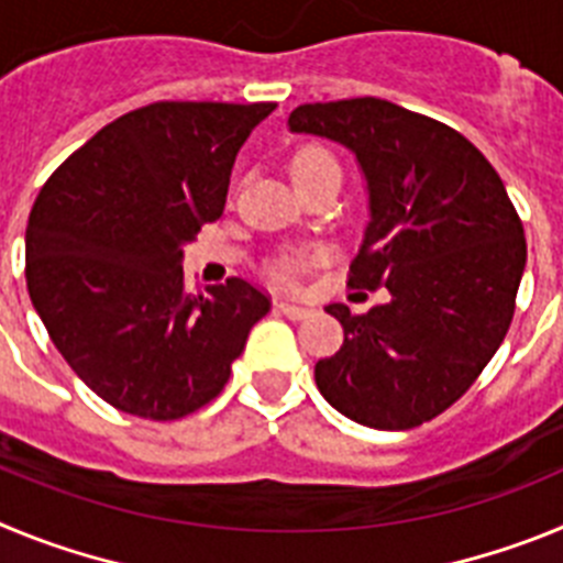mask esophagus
Segmentation results:
<instances>
[{
	"label": "esophagus",
	"mask_w": 563,
	"mask_h": 563,
	"mask_svg": "<svg viewBox=\"0 0 563 563\" xmlns=\"http://www.w3.org/2000/svg\"><path fill=\"white\" fill-rule=\"evenodd\" d=\"M276 310L282 312V316L292 318V321H298V318H307V316H310V310H307V307H301V305H292V301H278V305H276Z\"/></svg>",
	"instance_id": "obj_1"
}]
</instances>
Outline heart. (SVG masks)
Masks as SVG:
<instances>
[{"label": "heart", "mask_w": 563, "mask_h": 563, "mask_svg": "<svg viewBox=\"0 0 563 563\" xmlns=\"http://www.w3.org/2000/svg\"><path fill=\"white\" fill-rule=\"evenodd\" d=\"M292 177L296 180H301V177H307V174L312 172H321V168L327 166H338V161L332 157L330 152H327L324 146H316V143H310V146H301L296 154H292ZM307 267V256L305 253L298 251H287L282 253V256L273 262L271 273L276 282H282V285H292L298 276H301V271Z\"/></svg>", "instance_id": "obj_1"}]
</instances>
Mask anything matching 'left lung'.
I'll list each match as a JSON object with an SVG mask.
<instances>
[{"instance_id": "left-lung-1", "label": "left lung", "mask_w": 563, "mask_h": 563, "mask_svg": "<svg viewBox=\"0 0 563 563\" xmlns=\"http://www.w3.org/2000/svg\"><path fill=\"white\" fill-rule=\"evenodd\" d=\"M290 132L330 137L361 163L369 225L350 287L389 301L327 312L343 346L316 363V386L343 417L406 431L454 406L505 341L527 262L505 183L456 129L383 98L305 103Z\"/></svg>"}]
</instances>
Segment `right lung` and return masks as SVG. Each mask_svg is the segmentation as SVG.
<instances>
[{"mask_svg":"<svg viewBox=\"0 0 563 563\" xmlns=\"http://www.w3.org/2000/svg\"><path fill=\"white\" fill-rule=\"evenodd\" d=\"M276 103L157 101L92 134L38 191L30 301L69 369L118 411L180 420L225 389L271 298L191 292L183 245L220 220L239 148Z\"/></svg>","mask_w":563,"mask_h":563,"instance_id":"right-lung-1","label":"right lung"}]
</instances>
